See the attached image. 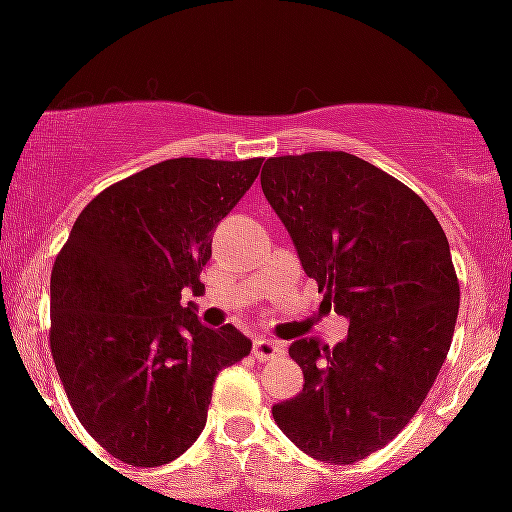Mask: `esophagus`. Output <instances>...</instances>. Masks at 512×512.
<instances>
[{"instance_id":"34e87169","label":"esophagus","mask_w":512,"mask_h":512,"mask_svg":"<svg viewBox=\"0 0 512 512\" xmlns=\"http://www.w3.org/2000/svg\"><path fill=\"white\" fill-rule=\"evenodd\" d=\"M281 344L272 342V339H255L252 342V356L257 358V361H272V358H276L281 354Z\"/></svg>"}]
</instances>
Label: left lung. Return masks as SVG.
Segmentation results:
<instances>
[{"instance_id":"1","label":"left lung","mask_w":512,"mask_h":512,"mask_svg":"<svg viewBox=\"0 0 512 512\" xmlns=\"http://www.w3.org/2000/svg\"><path fill=\"white\" fill-rule=\"evenodd\" d=\"M260 180L322 303L349 320L334 349L289 346L305 383L274 421L305 455L354 464L409 424L448 356L460 308L448 238L424 199L344 151L267 158Z\"/></svg>"}]
</instances>
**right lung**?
<instances>
[{
    "label": "right lung",
    "instance_id": "add662e5",
    "mask_svg": "<svg viewBox=\"0 0 512 512\" xmlns=\"http://www.w3.org/2000/svg\"><path fill=\"white\" fill-rule=\"evenodd\" d=\"M262 158H170L93 199L50 276V349L81 426L132 467H161L207 426L216 375L250 354L195 303L211 238Z\"/></svg>",
    "mask_w": 512,
    "mask_h": 512
}]
</instances>
